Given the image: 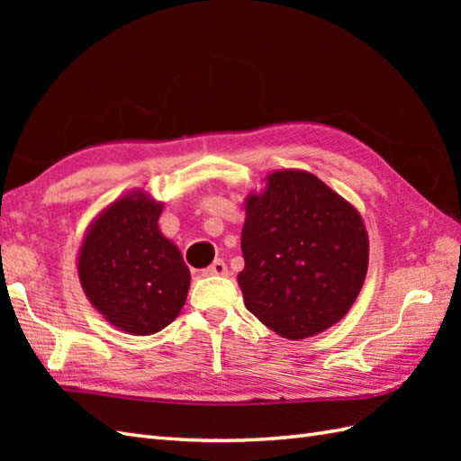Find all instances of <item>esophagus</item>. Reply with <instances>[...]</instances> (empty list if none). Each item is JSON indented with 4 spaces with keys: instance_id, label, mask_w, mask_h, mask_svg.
Wrapping results in <instances>:
<instances>
[{
    "instance_id": "obj_1",
    "label": "esophagus",
    "mask_w": 461,
    "mask_h": 461,
    "mask_svg": "<svg viewBox=\"0 0 461 461\" xmlns=\"http://www.w3.org/2000/svg\"><path fill=\"white\" fill-rule=\"evenodd\" d=\"M228 266L221 259H215L210 267L203 269V276L210 277V276H228Z\"/></svg>"
}]
</instances>
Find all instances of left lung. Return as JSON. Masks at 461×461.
<instances>
[{"mask_svg": "<svg viewBox=\"0 0 461 461\" xmlns=\"http://www.w3.org/2000/svg\"><path fill=\"white\" fill-rule=\"evenodd\" d=\"M238 283L246 307L289 340L330 329L355 305L368 271L360 212L307 170H276L243 202Z\"/></svg>", "mask_w": 461, "mask_h": 461, "instance_id": "obj_1", "label": "left lung"}]
</instances>
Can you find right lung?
I'll use <instances>...</instances> for the list:
<instances>
[{"label": "right lung", "mask_w": 461, "mask_h": 461, "mask_svg": "<svg viewBox=\"0 0 461 461\" xmlns=\"http://www.w3.org/2000/svg\"><path fill=\"white\" fill-rule=\"evenodd\" d=\"M164 203L136 188L95 215L77 256L91 305L114 329L146 337L168 327L188 297L190 269L160 231Z\"/></svg>", "instance_id": "right-lung-1"}]
</instances>
